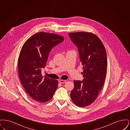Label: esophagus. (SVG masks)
<instances>
[{
    "label": "esophagus",
    "mask_w": 130,
    "mask_h": 130,
    "mask_svg": "<svg viewBox=\"0 0 130 130\" xmlns=\"http://www.w3.org/2000/svg\"><path fill=\"white\" fill-rule=\"evenodd\" d=\"M59 82L60 83H64L66 82V80H59Z\"/></svg>",
    "instance_id": "34e87169"
}]
</instances>
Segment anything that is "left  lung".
<instances>
[{"label": "left lung", "mask_w": 130, "mask_h": 130, "mask_svg": "<svg viewBox=\"0 0 130 130\" xmlns=\"http://www.w3.org/2000/svg\"><path fill=\"white\" fill-rule=\"evenodd\" d=\"M69 37L78 48L84 77L82 81L74 80L70 95L75 105L85 107L94 102L104 85L107 70L106 51L101 40L91 32H72Z\"/></svg>", "instance_id": "left-lung-1"}]
</instances>
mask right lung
<instances>
[{
	"label": "right lung",
	"instance_id": "right-lung-1",
	"mask_svg": "<svg viewBox=\"0 0 130 130\" xmlns=\"http://www.w3.org/2000/svg\"><path fill=\"white\" fill-rule=\"evenodd\" d=\"M63 40L61 36L40 32L30 37L20 51L18 61L20 80L30 96L38 102L49 101L57 88L58 81L42 76L41 71L50 51Z\"/></svg>",
	"mask_w": 130,
	"mask_h": 130
}]
</instances>
